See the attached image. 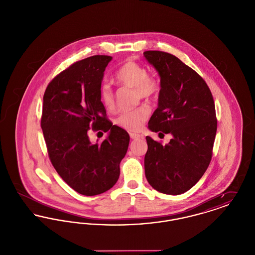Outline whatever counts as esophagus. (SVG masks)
Listing matches in <instances>:
<instances>
[{
	"label": "esophagus",
	"instance_id": "34e87169",
	"mask_svg": "<svg viewBox=\"0 0 255 255\" xmlns=\"http://www.w3.org/2000/svg\"><path fill=\"white\" fill-rule=\"evenodd\" d=\"M130 136H131L132 139H137V138H139V137H143V135H141V134L133 133H130Z\"/></svg>",
	"mask_w": 255,
	"mask_h": 255
}]
</instances>
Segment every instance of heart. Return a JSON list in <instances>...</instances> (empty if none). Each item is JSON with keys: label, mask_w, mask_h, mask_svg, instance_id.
I'll return each instance as SVG.
<instances>
[{"label": "heart", "mask_w": 255, "mask_h": 255, "mask_svg": "<svg viewBox=\"0 0 255 255\" xmlns=\"http://www.w3.org/2000/svg\"><path fill=\"white\" fill-rule=\"evenodd\" d=\"M116 81L120 85L134 89L137 100H153L158 97L160 82L157 76L150 75L144 66L133 60H127L116 73ZM99 98L106 109L115 107V96L108 84H102L99 89ZM150 115V109L141 105L131 112H125L118 118L117 123L129 132L141 130Z\"/></svg>", "instance_id": "1"}]
</instances>
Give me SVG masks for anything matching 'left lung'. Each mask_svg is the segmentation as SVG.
<instances>
[{
  "mask_svg": "<svg viewBox=\"0 0 255 255\" xmlns=\"http://www.w3.org/2000/svg\"><path fill=\"white\" fill-rule=\"evenodd\" d=\"M160 76L158 108L148 122L151 131L171 133L169 143L146 136V179L160 193L179 195L193 187L212 158L217 119L206 81L173 54L143 52Z\"/></svg>",
  "mask_w": 255,
  "mask_h": 255,
  "instance_id": "left-lung-1",
  "label": "left lung"
}]
</instances>
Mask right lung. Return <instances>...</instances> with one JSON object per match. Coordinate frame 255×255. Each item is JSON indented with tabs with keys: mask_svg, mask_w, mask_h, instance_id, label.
Here are the masks:
<instances>
[{
	"mask_svg": "<svg viewBox=\"0 0 255 255\" xmlns=\"http://www.w3.org/2000/svg\"><path fill=\"white\" fill-rule=\"evenodd\" d=\"M112 59L95 55L73 63L49 82L43 97L41 127L49 159L64 182L85 196L104 193L116 184L130 141L128 133L107 119L99 98ZM91 128L109 136L92 144Z\"/></svg>",
	"mask_w": 255,
	"mask_h": 255,
	"instance_id": "add662e5",
	"label": "right lung"
}]
</instances>
